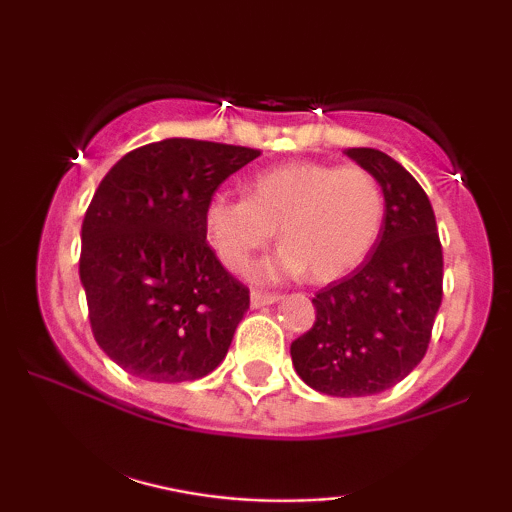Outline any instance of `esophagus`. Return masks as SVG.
I'll list each match as a JSON object with an SVG mask.
<instances>
[{
  "instance_id": "esophagus-1",
  "label": "esophagus",
  "mask_w": 512,
  "mask_h": 512,
  "mask_svg": "<svg viewBox=\"0 0 512 512\" xmlns=\"http://www.w3.org/2000/svg\"><path fill=\"white\" fill-rule=\"evenodd\" d=\"M282 298L279 293H270V291H251V307H263V305H272Z\"/></svg>"
}]
</instances>
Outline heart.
<instances>
[{
  "label": "heart",
  "mask_w": 512,
  "mask_h": 512,
  "mask_svg": "<svg viewBox=\"0 0 512 512\" xmlns=\"http://www.w3.org/2000/svg\"><path fill=\"white\" fill-rule=\"evenodd\" d=\"M384 223L380 181L363 167L282 163L256 172L247 195L214 193L205 205L207 240L230 270L277 233L284 244L256 268L263 279L300 275L333 282L352 272L375 247Z\"/></svg>",
  "instance_id": "obj_1"
}]
</instances>
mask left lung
I'll list each match as a JSON object with an SVG mask.
<instances>
[{"label": "left lung", "instance_id": "left-lung-1", "mask_svg": "<svg viewBox=\"0 0 512 512\" xmlns=\"http://www.w3.org/2000/svg\"><path fill=\"white\" fill-rule=\"evenodd\" d=\"M380 181L384 223L359 268L312 298L317 319L291 342L300 380L328 396H373L424 359L443 300V247L429 195L394 158L347 149Z\"/></svg>", "mask_w": 512, "mask_h": 512}]
</instances>
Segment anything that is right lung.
Instances as JSON below:
<instances>
[{
	"label": "right lung",
	"instance_id": "obj_1",
	"mask_svg": "<svg viewBox=\"0 0 512 512\" xmlns=\"http://www.w3.org/2000/svg\"><path fill=\"white\" fill-rule=\"evenodd\" d=\"M258 149L163 139L125 153L81 226L79 275L97 345L149 382L198 380L226 359L249 289L207 244L205 205Z\"/></svg>",
	"mask_w": 512,
	"mask_h": 512
}]
</instances>
